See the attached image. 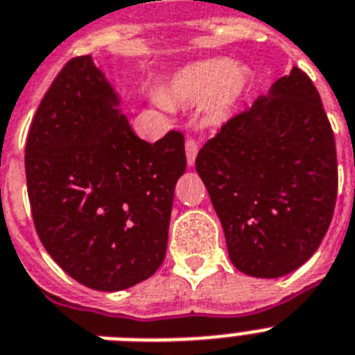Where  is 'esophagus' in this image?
I'll return each mask as SVG.
<instances>
[{
	"label": "esophagus",
	"mask_w": 355,
	"mask_h": 355,
	"mask_svg": "<svg viewBox=\"0 0 355 355\" xmlns=\"http://www.w3.org/2000/svg\"><path fill=\"white\" fill-rule=\"evenodd\" d=\"M198 142L193 141V139H187L186 141V157H187V166H193L196 160V155H198Z\"/></svg>",
	"instance_id": "obj_1"
}]
</instances>
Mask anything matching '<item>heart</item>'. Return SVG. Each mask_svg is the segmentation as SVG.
Returning <instances> with one entry per match:
<instances>
[{"mask_svg": "<svg viewBox=\"0 0 355 355\" xmlns=\"http://www.w3.org/2000/svg\"><path fill=\"white\" fill-rule=\"evenodd\" d=\"M243 73L236 62L229 59H209L184 68L173 77L171 90L178 101L184 103H200L216 97L213 110L218 115L242 94ZM153 101L162 108H169V101L162 94H155Z\"/></svg>", "mask_w": 355, "mask_h": 355, "instance_id": "heart-1", "label": "heart"}]
</instances>
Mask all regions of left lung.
Segmentation results:
<instances>
[{
	"label": "left lung",
	"mask_w": 355,
	"mask_h": 355,
	"mask_svg": "<svg viewBox=\"0 0 355 355\" xmlns=\"http://www.w3.org/2000/svg\"><path fill=\"white\" fill-rule=\"evenodd\" d=\"M196 171L238 270L279 278L305 263L338 196L334 133L305 71L294 67L229 119L198 151Z\"/></svg>",
	"instance_id": "obj_1"
}]
</instances>
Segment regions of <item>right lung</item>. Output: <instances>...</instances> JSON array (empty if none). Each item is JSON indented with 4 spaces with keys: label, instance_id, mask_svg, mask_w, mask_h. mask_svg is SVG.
<instances>
[{
    "label": "right lung",
    "instance_id": "right-lung-1",
    "mask_svg": "<svg viewBox=\"0 0 355 355\" xmlns=\"http://www.w3.org/2000/svg\"><path fill=\"white\" fill-rule=\"evenodd\" d=\"M25 171L37 236L79 284L113 293L162 265L184 135L139 139L90 55L70 59L44 94Z\"/></svg>",
    "mask_w": 355,
    "mask_h": 355
}]
</instances>
